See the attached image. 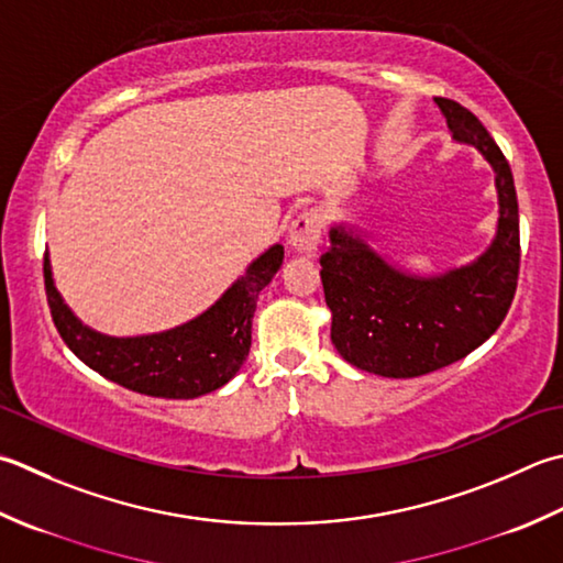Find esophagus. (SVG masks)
I'll return each mask as SVG.
<instances>
[{
  "mask_svg": "<svg viewBox=\"0 0 563 563\" xmlns=\"http://www.w3.org/2000/svg\"><path fill=\"white\" fill-rule=\"evenodd\" d=\"M319 241H322V227H319V217L312 209L297 214L290 224V244L297 253L305 256H314Z\"/></svg>",
  "mask_w": 563,
  "mask_h": 563,
  "instance_id": "1",
  "label": "esophagus"
}]
</instances>
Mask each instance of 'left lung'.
I'll return each mask as SVG.
<instances>
[{
  "label": "left lung",
  "instance_id": "8db88e82",
  "mask_svg": "<svg viewBox=\"0 0 563 563\" xmlns=\"http://www.w3.org/2000/svg\"><path fill=\"white\" fill-rule=\"evenodd\" d=\"M451 136L478 148L495 173L498 231L468 266L412 275L385 261L354 227L329 229L322 253L324 300L332 344L361 371L417 378L468 356L503 324L520 273V214L508 161L478 117L454 99L434 97Z\"/></svg>",
  "mask_w": 563,
  "mask_h": 563
}]
</instances>
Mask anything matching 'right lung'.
<instances>
[{
    "label": "right lung",
    "instance_id": "add662e5",
    "mask_svg": "<svg viewBox=\"0 0 563 563\" xmlns=\"http://www.w3.org/2000/svg\"><path fill=\"white\" fill-rule=\"evenodd\" d=\"M280 263L283 246L275 244L200 317L143 336H107L82 324L55 290L48 253L43 258V280L55 329L85 366L151 398L190 400L222 388L244 366L256 300Z\"/></svg>",
    "mask_w": 563,
    "mask_h": 563
}]
</instances>
